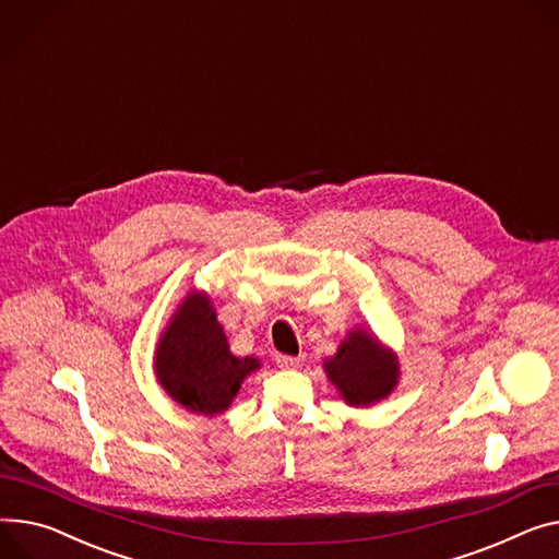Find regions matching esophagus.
Returning <instances> with one entry per match:
<instances>
[{"label":"esophagus","mask_w":559,"mask_h":559,"mask_svg":"<svg viewBox=\"0 0 559 559\" xmlns=\"http://www.w3.org/2000/svg\"><path fill=\"white\" fill-rule=\"evenodd\" d=\"M275 362L282 369H295V367H299V365L305 362V356H284V354H277Z\"/></svg>","instance_id":"obj_1"}]
</instances>
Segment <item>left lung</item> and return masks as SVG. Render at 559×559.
<instances>
[{
	"instance_id": "obj_1",
	"label": "left lung",
	"mask_w": 559,
	"mask_h": 559,
	"mask_svg": "<svg viewBox=\"0 0 559 559\" xmlns=\"http://www.w3.org/2000/svg\"><path fill=\"white\" fill-rule=\"evenodd\" d=\"M322 367L349 407H371L384 401L401 380L396 352L367 326L349 329L337 352L324 358Z\"/></svg>"
}]
</instances>
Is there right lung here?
Segmentation results:
<instances>
[{
	"mask_svg": "<svg viewBox=\"0 0 559 559\" xmlns=\"http://www.w3.org/2000/svg\"><path fill=\"white\" fill-rule=\"evenodd\" d=\"M260 367V358L230 352L212 297L201 288L183 295L154 349V373L163 392L188 412L210 418L233 405L243 380Z\"/></svg>",
	"mask_w": 559,
	"mask_h": 559,
	"instance_id": "right-lung-1",
	"label": "right lung"
}]
</instances>
